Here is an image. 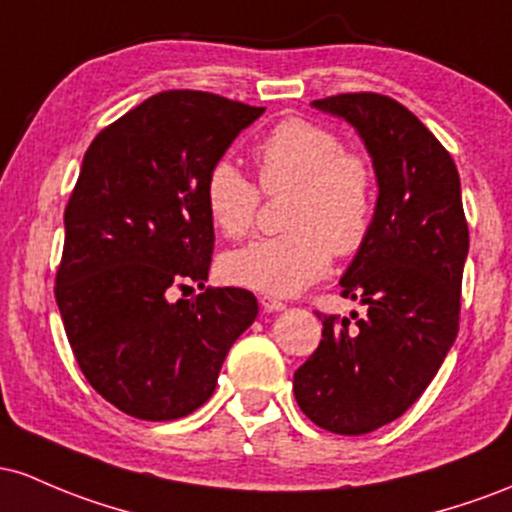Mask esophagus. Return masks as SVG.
<instances>
[{
	"label": "esophagus",
	"mask_w": 512,
	"mask_h": 512,
	"mask_svg": "<svg viewBox=\"0 0 512 512\" xmlns=\"http://www.w3.org/2000/svg\"><path fill=\"white\" fill-rule=\"evenodd\" d=\"M258 302H261L263 312H280V309H285V302L278 300V297H271V295H261L258 297Z\"/></svg>",
	"instance_id": "obj_1"
}]
</instances>
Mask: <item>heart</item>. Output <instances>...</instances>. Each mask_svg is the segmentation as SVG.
I'll list each match as a JSON object with an SVG mask.
<instances>
[{
  "mask_svg": "<svg viewBox=\"0 0 512 512\" xmlns=\"http://www.w3.org/2000/svg\"><path fill=\"white\" fill-rule=\"evenodd\" d=\"M258 183L266 193L292 188L283 225L290 232L258 239L222 256L227 283L297 295L329 271L331 256H353L375 227L380 181L372 159L346 149L329 125L287 118L254 149ZM212 225L229 239L249 237L261 208V191L227 159L210 166L203 186Z\"/></svg>",
  "mask_w": 512,
  "mask_h": 512,
  "instance_id": "obj_1",
  "label": "heart"
}]
</instances>
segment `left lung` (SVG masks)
I'll return each mask as SVG.
<instances>
[{"mask_svg": "<svg viewBox=\"0 0 512 512\" xmlns=\"http://www.w3.org/2000/svg\"><path fill=\"white\" fill-rule=\"evenodd\" d=\"M363 137L380 181L375 227L341 278L367 304L355 322L317 314L319 348L297 367L304 416L338 435L387 426L418 399L459 331L469 227L450 152L406 106L375 91L314 101Z\"/></svg>", "mask_w": 512, "mask_h": 512, "instance_id": "obj_1", "label": "left lung"}]
</instances>
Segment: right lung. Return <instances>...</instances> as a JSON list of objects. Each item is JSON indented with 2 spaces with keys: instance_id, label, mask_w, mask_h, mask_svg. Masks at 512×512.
I'll list each match as a JSON object with an SVG mask.
<instances>
[{
  "instance_id": "1",
  "label": "right lung",
  "mask_w": 512,
  "mask_h": 512,
  "mask_svg": "<svg viewBox=\"0 0 512 512\" xmlns=\"http://www.w3.org/2000/svg\"><path fill=\"white\" fill-rule=\"evenodd\" d=\"M266 108L171 89L103 128L65 208L55 300L79 370L116 409L174 421L215 392L254 292L205 285L215 229L203 186ZM191 282V301L170 300Z\"/></svg>"
}]
</instances>
